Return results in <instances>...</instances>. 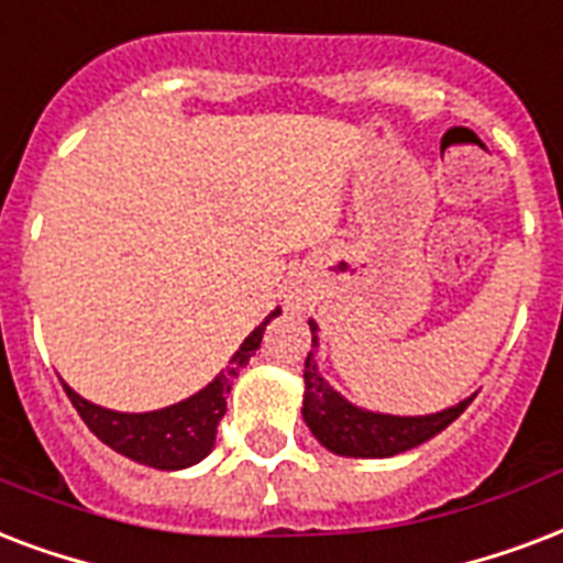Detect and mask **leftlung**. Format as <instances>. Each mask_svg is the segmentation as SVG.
I'll use <instances>...</instances> for the list:
<instances>
[{
    "label": "left lung",
    "instance_id": "obj_1",
    "mask_svg": "<svg viewBox=\"0 0 563 563\" xmlns=\"http://www.w3.org/2000/svg\"><path fill=\"white\" fill-rule=\"evenodd\" d=\"M311 346H317V325L313 322ZM473 399L476 396L452 405L446 411L426 413V417H394V413L364 411V408L346 402L334 387H329V382L317 369L313 352H308V358H305V422L322 446L334 455H346V459H390V455L420 446L446 429L449 422L459 420Z\"/></svg>",
    "mask_w": 563,
    "mask_h": 563
}]
</instances>
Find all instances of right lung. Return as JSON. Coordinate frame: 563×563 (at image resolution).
<instances>
[{
  "instance_id": "add662e5",
  "label": "right lung",
  "mask_w": 563,
  "mask_h": 563,
  "mask_svg": "<svg viewBox=\"0 0 563 563\" xmlns=\"http://www.w3.org/2000/svg\"><path fill=\"white\" fill-rule=\"evenodd\" d=\"M278 308L252 331L250 338L234 352L229 367L213 378L211 385L202 387L190 399L161 411L150 413H120L108 411L102 405H93L81 399L69 385H64L69 402L78 411V417L87 422V429L102 440L104 446L125 455V459L146 464L155 470H185L199 461L213 449L217 440V426L225 413V396L232 390V382L238 378L250 358L258 352L261 338L267 331L269 320L278 317Z\"/></svg>"
}]
</instances>
